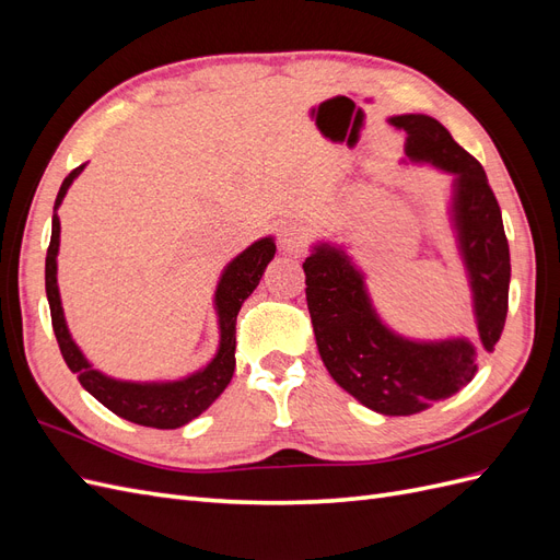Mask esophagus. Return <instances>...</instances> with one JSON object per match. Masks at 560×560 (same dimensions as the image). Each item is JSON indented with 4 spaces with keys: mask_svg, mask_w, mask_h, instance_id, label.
I'll return each instance as SVG.
<instances>
[{
    "mask_svg": "<svg viewBox=\"0 0 560 560\" xmlns=\"http://www.w3.org/2000/svg\"><path fill=\"white\" fill-rule=\"evenodd\" d=\"M280 249L287 254H299L303 247H306V229L299 224H287L280 231Z\"/></svg>",
    "mask_w": 560,
    "mask_h": 560,
    "instance_id": "obj_1",
    "label": "esophagus"
}]
</instances>
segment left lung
<instances>
[{
	"label": "left lung",
	"instance_id": "left-lung-1",
	"mask_svg": "<svg viewBox=\"0 0 560 560\" xmlns=\"http://www.w3.org/2000/svg\"><path fill=\"white\" fill-rule=\"evenodd\" d=\"M387 124L406 135L404 165H432L451 177L446 224L467 278L477 341L463 334L416 338L387 325L366 270L343 243L317 238L303 273L317 350L331 378L371 411L411 416L460 393L477 376L479 352L495 350L512 264L502 212L479 161L428 114H397Z\"/></svg>",
	"mask_w": 560,
	"mask_h": 560
}]
</instances>
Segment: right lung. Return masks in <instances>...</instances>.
<instances>
[{"mask_svg": "<svg viewBox=\"0 0 560 560\" xmlns=\"http://www.w3.org/2000/svg\"><path fill=\"white\" fill-rule=\"evenodd\" d=\"M86 163L65 177L56 206H54V226H50V245L46 252V299L50 306V322L58 338V346L67 366L79 376V383L86 393H91L100 404L107 406L118 418L130 420L135 425L175 430L208 411L212 401L224 393L235 371V317L241 306L257 290L266 266L276 257V238L264 235L249 247L235 254L224 266L212 294V308L217 315V350L212 358L200 369L179 378H156V381H126L114 378L105 371L93 366V362L83 354L74 336L67 327L60 287H58V252H60V217L58 208L62 198L70 191L72 182L83 173Z\"/></svg>", "mask_w": 560, "mask_h": 560, "instance_id": "add662e5", "label": "right lung"}]
</instances>
